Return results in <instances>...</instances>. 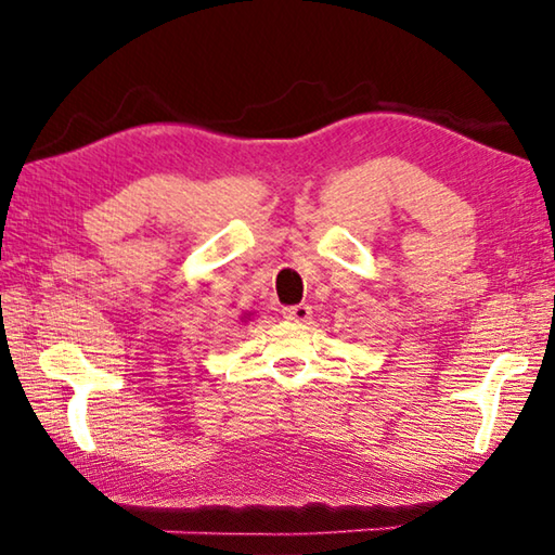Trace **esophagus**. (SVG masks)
Here are the masks:
<instances>
[{
  "label": "esophagus",
  "instance_id": "1",
  "mask_svg": "<svg viewBox=\"0 0 555 555\" xmlns=\"http://www.w3.org/2000/svg\"><path fill=\"white\" fill-rule=\"evenodd\" d=\"M284 318L286 321H291V323H306L308 318H311V306H306V304H298V306H286L284 311Z\"/></svg>",
  "mask_w": 555,
  "mask_h": 555
}]
</instances>
